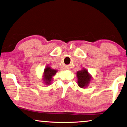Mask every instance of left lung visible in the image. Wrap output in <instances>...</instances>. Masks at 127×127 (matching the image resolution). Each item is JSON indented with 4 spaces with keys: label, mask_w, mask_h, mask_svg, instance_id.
<instances>
[{
    "label": "left lung",
    "mask_w": 127,
    "mask_h": 127,
    "mask_svg": "<svg viewBox=\"0 0 127 127\" xmlns=\"http://www.w3.org/2000/svg\"><path fill=\"white\" fill-rule=\"evenodd\" d=\"M76 76L78 78V85L81 88L86 87L90 83L91 76L87 69H83L79 71L76 73Z\"/></svg>",
    "instance_id": "left-lung-1"
}]
</instances>
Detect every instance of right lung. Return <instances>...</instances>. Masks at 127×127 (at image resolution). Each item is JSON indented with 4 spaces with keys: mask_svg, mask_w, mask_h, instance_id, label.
I'll return each instance as SVG.
<instances>
[{
    "mask_svg": "<svg viewBox=\"0 0 127 127\" xmlns=\"http://www.w3.org/2000/svg\"><path fill=\"white\" fill-rule=\"evenodd\" d=\"M56 70L51 69L50 67H46L44 70V74H43V77H44L45 82L46 84H49L51 82L52 79V76L56 74Z\"/></svg>",
    "mask_w": 127,
    "mask_h": 127,
    "instance_id": "right-lung-1",
    "label": "right lung"
}]
</instances>
